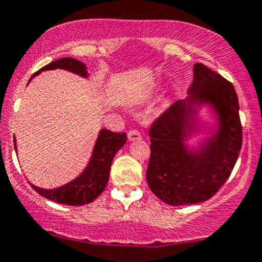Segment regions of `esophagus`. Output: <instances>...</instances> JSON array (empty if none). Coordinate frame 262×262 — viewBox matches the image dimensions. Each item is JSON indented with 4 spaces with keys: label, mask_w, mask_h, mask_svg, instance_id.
I'll return each instance as SVG.
<instances>
[{
    "label": "esophagus",
    "mask_w": 262,
    "mask_h": 262,
    "mask_svg": "<svg viewBox=\"0 0 262 262\" xmlns=\"http://www.w3.org/2000/svg\"><path fill=\"white\" fill-rule=\"evenodd\" d=\"M128 139L130 141L140 140L141 139V133L139 130H137V129H132V130H129V133H128Z\"/></svg>",
    "instance_id": "34e87169"
}]
</instances>
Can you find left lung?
Returning <instances> with one entry per match:
<instances>
[{"instance_id":"left-lung-1","label":"left lung","mask_w":262,"mask_h":262,"mask_svg":"<svg viewBox=\"0 0 262 262\" xmlns=\"http://www.w3.org/2000/svg\"><path fill=\"white\" fill-rule=\"evenodd\" d=\"M188 97L177 101L151 125L147 184L163 203L182 206L211 199L225 184L242 149L237 93L232 83L195 63ZM207 105L215 124L205 125L199 108ZM208 128L209 137L198 148L187 140Z\"/></svg>"}]
</instances>
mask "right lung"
Returning <instances> with one entry per match:
<instances>
[{
    "label": "right lung",
    "mask_w": 262,
    "mask_h": 262,
    "mask_svg": "<svg viewBox=\"0 0 262 262\" xmlns=\"http://www.w3.org/2000/svg\"><path fill=\"white\" fill-rule=\"evenodd\" d=\"M66 69L72 73L80 75L83 78L89 77L86 66L78 59L66 57L49 63L31 75L29 81L34 77L39 75L41 72L53 71V69ZM127 141L125 133H113L108 129H101L97 137L95 146L89 160V163L83 172L67 184L53 189H43L31 184V188L46 199L56 201L58 204L71 205V206H80V205L90 204L105 190L107 182L110 178L111 165L117 151L123 147ZM14 149L17 150L14 138Z\"/></svg>",
    "instance_id": "obj_1"
}]
</instances>
